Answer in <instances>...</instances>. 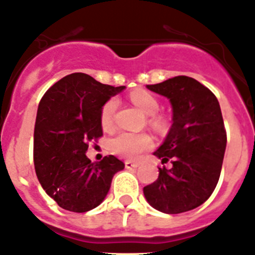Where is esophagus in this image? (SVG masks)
I'll list each match as a JSON object with an SVG mask.
<instances>
[{"instance_id": "esophagus-1", "label": "esophagus", "mask_w": 255, "mask_h": 255, "mask_svg": "<svg viewBox=\"0 0 255 255\" xmlns=\"http://www.w3.org/2000/svg\"><path fill=\"white\" fill-rule=\"evenodd\" d=\"M125 165H126V168H135V167H138L139 163L138 162H133V161L127 160L125 162Z\"/></svg>"}]
</instances>
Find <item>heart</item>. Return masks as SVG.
Masks as SVG:
<instances>
[{"label":"heart","instance_id":"1","mask_svg":"<svg viewBox=\"0 0 255 255\" xmlns=\"http://www.w3.org/2000/svg\"><path fill=\"white\" fill-rule=\"evenodd\" d=\"M129 99L144 114L149 116L148 123L154 129H165L166 121L162 117L156 114L160 109V103L152 93L143 89H137L130 93ZM117 107H118V101L116 98H111L104 103L101 112V122L104 128H111L113 126ZM152 144H153L152 138L146 133L123 132L112 139L111 148L118 156L133 160V158H137L142 152L151 148Z\"/></svg>","mask_w":255,"mask_h":255}]
</instances>
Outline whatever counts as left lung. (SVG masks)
<instances>
[{"instance_id":"obj_1","label":"left lung","mask_w":255,"mask_h":255,"mask_svg":"<svg viewBox=\"0 0 255 255\" xmlns=\"http://www.w3.org/2000/svg\"><path fill=\"white\" fill-rule=\"evenodd\" d=\"M170 99L172 126L154 156L171 167L143 187L149 205L165 214L190 211L204 204L218 185L227 147V132L214 93L194 78H171L147 85Z\"/></svg>"}]
</instances>
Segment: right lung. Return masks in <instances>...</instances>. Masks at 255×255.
<instances>
[{"mask_svg": "<svg viewBox=\"0 0 255 255\" xmlns=\"http://www.w3.org/2000/svg\"><path fill=\"white\" fill-rule=\"evenodd\" d=\"M126 87L102 84L74 73L49 88L37 108L34 163L42 189L60 208L85 213L101 205L112 178L125 168L117 157L101 162L87 157L88 142L103 135L101 112L111 97Z\"/></svg>", "mask_w": 255, "mask_h": 255, "instance_id": "obj_1", "label": "right lung"}]
</instances>
